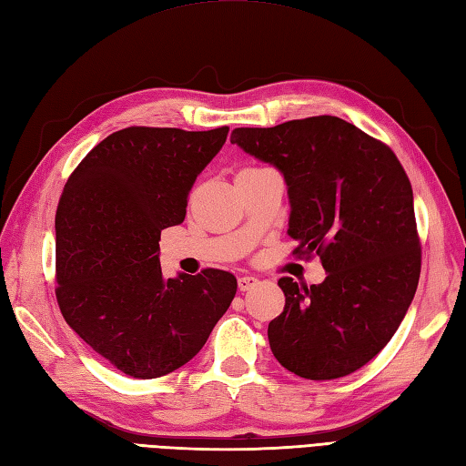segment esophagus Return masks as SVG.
Masks as SVG:
<instances>
[{
  "label": "esophagus",
  "instance_id": "obj_1",
  "mask_svg": "<svg viewBox=\"0 0 466 466\" xmlns=\"http://www.w3.org/2000/svg\"><path fill=\"white\" fill-rule=\"evenodd\" d=\"M257 282H258L257 277H253V275H243V277L237 279V287H239V290H248V289L257 287Z\"/></svg>",
  "mask_w": 466,
  "mask_h": 466
}]
</instances>
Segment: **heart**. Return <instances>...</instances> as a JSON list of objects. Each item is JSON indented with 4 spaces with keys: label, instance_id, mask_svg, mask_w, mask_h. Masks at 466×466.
<instances>
[{
    "label": "heart",
    "instance_id": "heart-1",
    "mask_svg": "<svg viewBox=\"0 0 466 466\" xmlns=\"http://www.w3.org/2000/svg\"><path fill=\"white\" fill-rule=\"evenodd\" d=\"M260 169H267V167H257V166H251V167H245V169H241V172H260Z\"/></svg>",
    "mask_w": 466,
    "mask_h": 466
}]
</instances>
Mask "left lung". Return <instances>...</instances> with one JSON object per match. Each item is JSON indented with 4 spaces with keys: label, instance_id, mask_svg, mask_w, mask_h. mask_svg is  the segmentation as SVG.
I'll use <instances>...</instances> for the list:
<instances>
[{
    "label": "left lung",
    "instance_id": "1",
    "mask_svg": "<svg viewBox=\"0 0 466 466\" xmlns=\"http://www.w3.org/2000/svg\"><path fill=\"white\" fill-rule=\"evenodd\" d=\"M231 144L285 176L294 255H319L320 285L279 280L285 310L268 324L282 368L336 380L390 342L421 272L413 189L390 146L338 116L235 128Z\"/></svg>",
    "mask_w": 466,
    "mask_h": 466
}]
</instances>
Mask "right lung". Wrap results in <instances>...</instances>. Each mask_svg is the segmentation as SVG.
Listing matches in <instances>:
<instances>
[{
	"label": "right lung",
	"instance_id": "right-lung-1",
	"mask_svg": "<svg viewBox=\"0 0 466 466\" xmlns=\"http://www.w3.org/2000/svg\"><path fill=\"white\" fill-rule=\"evenodd\" d=\"M227 132L124 128L66 179L55 215L56 302L127 376L152 380L187 364L235 297L231 272L166 279L157 258L162 229L184 221L189 191Z\"/></svg>",
	"mask_w": 466,
	"mask_h": 466
}]
</instances>
